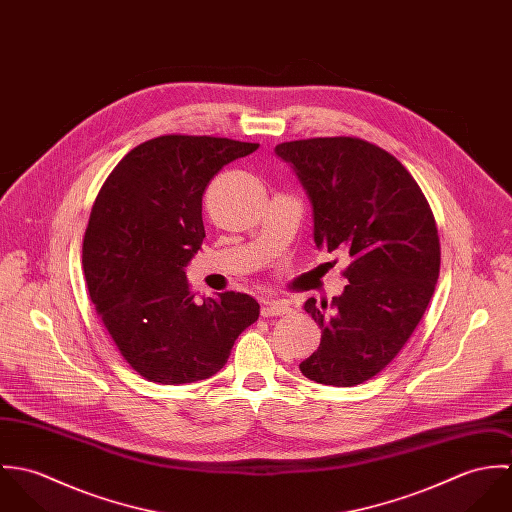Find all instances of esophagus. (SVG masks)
I'll return each instance as SVG.
<instances>
[{"mask_svg":"<svg viewBox=\"0 0 512 512\" xmlns=\"http://www.w3.org/2000/svg\"><path fill=\"white\" fill-rule=\"evenodd\" d=\"M292 311V307L286 301H272V299H264L262 301V317H278V315H288Z\"/></svg>","mask_w":512,"mask_h":512,"instance_id":"34e87169","label":"esophagus"}]
</instances>
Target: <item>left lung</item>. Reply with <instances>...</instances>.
Wrapping results in <instances>:
<instances>
[{
	"instance_id": "8db88e82",
	"label": "left lung",
	"mask_w": 512,
	"mask_h": 512,
	"mask_svg": "<svg viewBox=\"0 0 512 512\" xmlns=\"http://www.w3.org/2000/svg\"><path fill=\"white\" fill-rule=\"evenodd\" d=\"M276 153L309 195L317 248L351 258L345 292L331 303H303L321 343L299 370L319 384H363L402 351L434 295L441 256L434 213L408 169L361 138L295 140Z\"/></svg>"
}]
</instances>
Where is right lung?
<instances>
[{
    "instance_id": "obj_1",
    "label": "right lung",
    "mask_w": 512,
    "mask_h": 512,
    "mask_svg": "<svg viewBox=\"0 0 512 512\" xmlns=\"http://www.w3.org/2000/svg\"><path fill=\"white\" fill-rule=\"evenodd\" d=\"M256 149L215 136L147 140L124 155L92 205L82 238L88 295L124 361L149 382L217 374L260 315L246 293L195 301L185 276L205 238L207 185Z\"/></svg>"
}]
</instances>
